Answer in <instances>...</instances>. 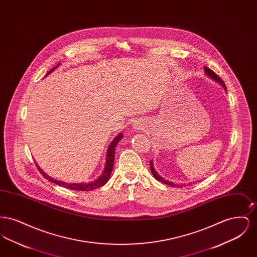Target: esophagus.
Wrapping results in <instances>:
<instances>
[{
    "mask_svg": "<svg viewBox=\"0 0 257 257\" xmlns=\"http://www.w3.org/2000/svg\"><path fill=\"white\" fill-rule=\"evenodd\" d=\"M136 126H137V125H136ZM136 126H135V128H137V127H136Z\"/></svg>",
    "mask_w": 257,
    "mask_h": 257,
    "instance_id": "34e87169",
    "label": "esophagus"
}]
</instances>
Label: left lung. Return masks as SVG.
I'll list each match as a JSON object with an SVG mask.
<instances>
[{
  "mask_svg": "<svg viewBox=\"0 0 257 257\" xmlns=\"http://www.w3.org/2000/svg\"><path fill=\"white\" fill-rule=\"evenodd\" d=\"M204 71H205V74L209 76L211 79H213L214 81H216V82H218L219 84H220L222 87L226 90V86H225V84H224V82L220 79V77L217 75V74L215 73L213 70H211L210 68H208L207 66H204ZM150 171L152 172V174H153V176L155 177V179L156 180H158L160 182H162V183L167 184V185H170L171 187H175V186H177V185H175L174 183H172V182H170V181H168V180H166V179H164L163 177H161L160 175L157 174V172L155 171L154 170V168H153V162L152 161H150ZM177 187H180V186H177Z\"/></svg>",
  "mask_w": 257,
  "mask_h": 257,
  "instance_id": "left-lung-1",
  "label": "left lung"
}]
</instances>
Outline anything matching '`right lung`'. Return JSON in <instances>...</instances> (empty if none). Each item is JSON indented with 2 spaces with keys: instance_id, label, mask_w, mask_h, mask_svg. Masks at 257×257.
Listing matches in <instances>:
<instances>
[{
  "instance_id": "obj_1",
  "label": "right lung",
  "mask_w": 257,
  "mask_h": 257,
  "mask_svg": "<svg viewBox=\"0 0 257 257\" xmlns=\"http://www.w3.org/2000/svg\"><path fill=\"white\" fill-rule=\"evenodd\" d=\"M55 68H56V67H55ZM55 68L51 69L49 71V73L50 72H52ZM122 134H119L118 136H116V138L111 142L110 147L108 148V152H107V160H106L105 171H103L102 175H101L99 178H97L95 181H92V182H89V183H64V182H61V181H59V180H56V179H54V178L48 176L47 174H45L44 171H41L40 168L37 165V169H38V171H40V173L44 176V178L48 179V181H50V182L57 184V185H60L61 187H64V188H67V189H70V190H74V191H82V192L95 190V189H97L99 187L104 186L105 184L108 182V180L110 179V173H111L112 168H113L115 147L117 146L118 142L122 139Z\"/></svg>"
}]
</instances>
